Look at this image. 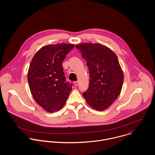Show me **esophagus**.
<instances>
[{
    "label": "esophagus",
    "instance_id": "esophagus-1",
    "mask_svg": "<svg viewBox=\"0 0 155 155\" xmlns=\"http://www.w3.org/2000/svg\"><path fill=\"white\" fill-rule=\"evenodd\" d=\"M78 84H79V83H78V81H75V82H74V85L75 86H78Z\"/></svg>",
    "mask_w": 155,
    "mask_h": 155
}]
</instances>
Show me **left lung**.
<instances>
[{
    "label": "left lung",
    "instance_id": "left-lung-1",
    "mask_svg": "<svg viewBox=\"0 0 155 155\" xmlns=\"http://www.w3.org/2000/svg\"><path fill=\"white\" fill-rule=\"evenodd\" d=\"M75 47L85 59L89 70V85L82 94L89 105L104 110L119 97L124 83V74L116 55L108 47L84 43Z\"/></svg>",
    "mask_w": 155,
    "mask_h": 155
}]
</instances>
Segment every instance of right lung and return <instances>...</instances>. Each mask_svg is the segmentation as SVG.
<instances>
[{
  "label": "right lung",
  "mask_w": 155,
  "mask_h": 155,
  "mask_svg": "<svg viewBox=\"0 0 155 155\" xmlns=\"http://www.w3.org/2000/svg\"><path fill=\"white\" fill-rule=\"evenodd\" d=\"M74 45H48L34 55L28 71L30 89L36 102L49 112L60 110L72 89L66 81L62 63Z\"/></svg>",
  "instance_id": "add662e5"
}]
</instances>
